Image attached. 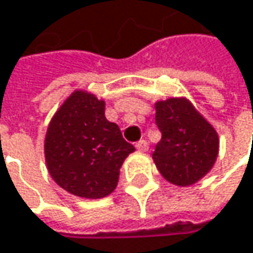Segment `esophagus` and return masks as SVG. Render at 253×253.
I'll use <instances>...</instances> for the list:
<instances>
[{"mask_svg":"<svg viewBox=\"0 0 253 253\" xmlns=\"http://www.w3.org/2000/svg\"><path fill=\"white\" fill-rule=\"evenodd\" d=\"M136 148H137L139 151H148V148H149V143H148L145 139H140L139 142H136Z\"/></svg>","mask_w":253,"mask_h":253,"instance_id":"1","label":"esophagus"}]
</instances>
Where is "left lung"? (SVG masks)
Here are the masks:
<instances>
[{
	"mask_svg": "<svg viewBox=\"0 0 253 253\" xmlns=\"http://www.w3.org/2000/svg\"><path fill=\"white\" fill-rule=\"evenodd\" d=\"M155 125L161 131L152 158L170 183H196L214 166L218 136L210 123L184 99H167L155 105Z\"/></svg>",
	"mask_w": 253,
	"mask_h": 253,
	"instance_id": "1",
	"label": "left lung"
}]
</instances>
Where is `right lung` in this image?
I'll return each instance as SVG.
<instances>
[{
	"label": "right lung",
	"instance_id": "1",
	"mask_svg": "<svg viewBox=\"0 0 253 253\" xmlns=\"http://www.w3.org/2000/svg\"><path fill=\"white\" fill-rule=\"evenodd\" d=\"M105 104L75 92L57 111L46 131L45 157L49 174L67 192L89 199L110 195L120 167L134 146L120 127L105 119Z\"/></svg>",
	"mask_w": 253,
	"mask_h": 253
}]
</instances>
